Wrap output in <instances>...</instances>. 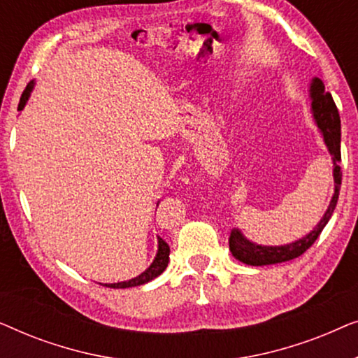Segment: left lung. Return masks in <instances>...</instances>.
Instances as JSON below:
<instances>
[{
	"label": "left lung",
	"instance_id": "8db88e82",
	"mask_svg": "<svg viewBox=\"0 0 358 358\" xmlns=\"http://www.w3.org/2000/svg\"><path fill=\"white\" fill-rule=\"evenodd\" d=\"M311 97L315 119L317 122V127H320L322 131V136H324V141L327 145V150H329V153L332 156V161H334V197H332L329 208H327V212L324 213L321 222L317 223V227L313 229L310 234H306L305 238L300 239V241L287 244V246H259V244L248 241V239L241 234V231L233 228L228 239L229 251H231V254L238 259V261L248 264V266H268V264L292 261V259L301 256L303 252L308 251V249L315 244L317 236H320L327 222H329V218L332 217V213H334L342 184V171L339 166L341 117L334 99H332L329 92L324 91V85H322L320 78H315L311 83Z\"/></svg>",
	"mask_w": 358,
	"mask_h": 358
}]
</instances>
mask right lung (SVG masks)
I'll list each match as a JSON object with an SVG mask.
<instances>
[{"instance_id": "right-lung-1", "label": "right lung", "mask_w": 358, "mask_h": 358, "mask_svg": "<svg viewBox=\"0 0 358 358\" xmlns=\"http://www.w3.org/2000/svg\"><path fill=\"white\" fill-rule=\"evenodd\" d=\"M32 86L34 83L31 81L29 85L26 86V90H24L22 96H21V101H19V106H17V110H22V107L26 106V102L29 99V94H31L32 91ZM169 252L171 249L168 246V243L164 241V239L158 238V254H156L155 261L151 266L146 268V271L138 275L136 278H131L129 282H119V283H109V288H129V287H136V285H143V283L153 280L159 275V273H163V271L166 267H168V262H169Z\"/></svg>"}]
</instances>
